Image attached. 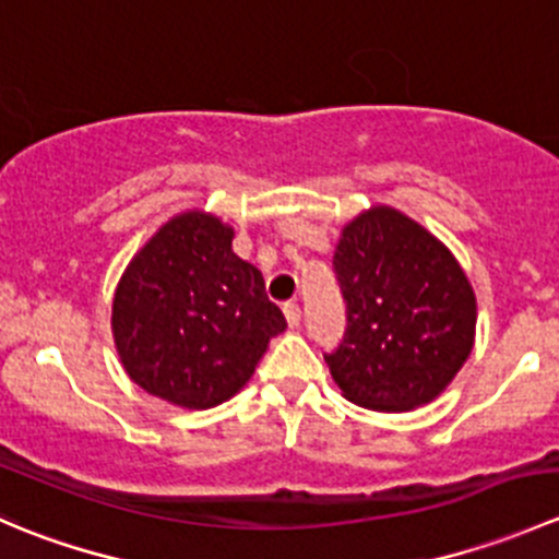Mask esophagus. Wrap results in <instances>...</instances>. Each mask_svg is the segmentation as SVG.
I'll list each match as a JSON object with an SVG mask.
<instances>
[{
	"instance_id": "34e87169",
	"label": "esophagus",
	"mask_w": 559,
	"mask_h": 559,
	"mask_svg": "<svg viewBox=\"0 0 559 559\" xmlns=\"http://www.w3.org/2000/svg\"><path fill=\"white\" fill-rule=\"evenodd\" d=\"M284 316H286V321H289V326H300L302 311H300V306H297V302H286Z\"/></svg>"
}]
</instances>
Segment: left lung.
<instances>
[{
  "mask_svg": "<svg viewBox=\"0 0 559 559\" xmlns=\"http://www.w3.org/2000/svg\"><path fill=\"white\" fill-rule=\"evenodd\" d=\"M332 267L346 332L324 359L343 397L389 414L436 400L476 337V295L454 253L405 213L376 205L343 227Z\"/></svg>",
  "mask_w": 559,
  "mask_h": 559,
  "instance_id": "obj_1",
  "label": "left lung"
}]
</instances>
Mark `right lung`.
Returning <instances> with one entry per match:
<instances>
[{"instance_id":"right-lung-1","label":"right lung","mask_w":559,"mask_h":559,"mask_svg":"<svg viewBox=\"0 0 559 559\" xmlns=\"http://www.w3.org/2000/svg\"><path fill=\"white\" fill-rule=\"evenodd\" d=\"M235 229L202 211L173 216L123 270L112 337L129 379L180 408H213L248 384L286 319L233 251Z\"/></svg>"}]
</instances>
